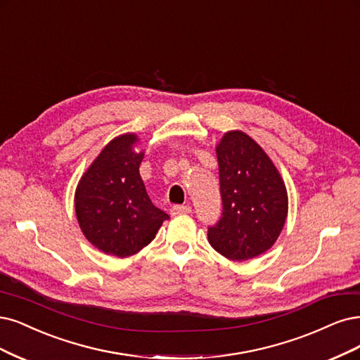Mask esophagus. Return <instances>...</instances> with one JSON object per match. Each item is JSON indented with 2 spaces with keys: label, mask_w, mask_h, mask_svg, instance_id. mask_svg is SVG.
Instances as JSON below:
<instances>
[{
  "label": "esophagus",
  "mask_w": 360,
  "mask_h": 360,
  "mask_svg": "<svg viewBox=\"0 0 360 360\" xmlns=\"http://www.w3.org/2000/svg\"><path fill=\"white\" fill-rule=\"evenodd\" d=\"M192 212V208L189 205H174L171 208V214L172 216H179V214H188Z\"/></svg>",
  "instance_id": "esophagus-1"
}]
</instances>
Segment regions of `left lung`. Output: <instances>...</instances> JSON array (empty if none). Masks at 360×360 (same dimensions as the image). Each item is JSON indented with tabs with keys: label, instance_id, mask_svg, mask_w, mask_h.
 <instances>
[{
	"label": "left lung",
	"instance_id": "obj_1",
	"mask_svg": "<svg viewBox=\"0 0 360 360\" xmlns=\"http://www.w3.org/2000/svg\"><path fill=\"white\" fill-rule=\"evenodd\" d=\"M223 213L208 228V243L231 260L271 249L288 217V191L274 162L243 131H228L216 146Z\"/></svg>",
	"mask_w": 360,
	"mask_h": 360
}]
</instances>
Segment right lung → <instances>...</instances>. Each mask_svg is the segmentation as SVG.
I'll return each instance as SVG.
<instances>
[{
    "label": "right lung",
    "instance_id": "right-lung-1",
    "mask_svg": "<svg viewBox=\"0 0 360 360\" xmlns=\"http://www.w3.org/2000/svg\"><path fill=\"white\" fill-rule=\"evenodd\" d=\"M137 134L111 140L79 180L74 207L79 226L105 255L128 257L150 243L169 216L153 205L140 176L144 152Z\"/></svg>",
    "mask_w": 360,
    "mask_h": 360
}]
</instances>
